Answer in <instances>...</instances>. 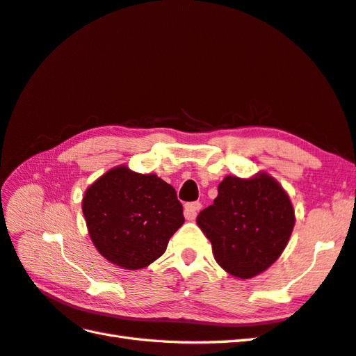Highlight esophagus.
Returning a JSON list of instances; mask_svg holds the SVG:
<instances>
[{
  "label": "esophagus",
  "instance_id": "1",
  "mask_svg": "<svg viewBox=\"0 0 356 356\" xmlns=\"http://www.w3.org/2000/svg\"><path fill=\"white\" fill-rule=\"evenodd\" d=\"M201 202H190V204H186L184 207V216L187 220H195L196 216H197V211L201 210Z\"/></svg>",
  "mask_w": 356,
  "mask_h": 356
}]
</instances>
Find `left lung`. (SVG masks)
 <instances>
[{"mask_svg":"<svg viewBox=\"0 0 356 356\" xmlns=\"http://www.w3.org/2000/svg\"><path fill=\"white\" fill-rule=\"evenodd\" d=\"M218 197L197 216L218 264L237 280H250L281 257L294 228L289 193L267 172L227 175Z\"/></svg>","mask_w":356,"mask_h":356,"instance_id":"obj_1","label":"left lung"}]
</instances>
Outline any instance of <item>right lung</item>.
Instances as JSON below:
<instances>
[{
  "mask_svg": "<svg viewBox=\"0 0 356 356\" xmlns=\"http://www.w3.org/2000/svg\"><path fill=\"white\" fill-rule=\"evenodd\" d=\"M81 208L98 252L127 270L148 267L160 258L184 223L175 188L155 173H138L125 164L93 181Z\"/></svg>",
  "mask_w": 356,
  "mask_h": 356,
  "instance_id": "1",
  "label": "right lung"
}]
</instances>
